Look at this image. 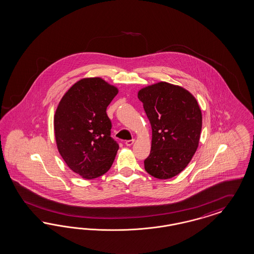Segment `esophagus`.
<instances>
[{
	"mask_svg": "<svg viewBox=\"0 0 254 254\" xmlns=\"http://www.w3.org/2000/svg\"><path fill=\"white\" fill-rule=\"evenodd\" d=\"M134 141H135V140H127V141H126V145H127V146H131L132 144L134 143Z\"/></svg>",
	"mask_w": 254,
	"mask_h": 254,
	"instance_id": "esophagus-1",
	"label": "esophagus"
}]
</instances>
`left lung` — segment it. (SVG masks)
Returning <instances> with one entry per match:
<instances>
[{
  "label": "left lung",
  "instance_id": "8db88e82",
  "mask_svg": "<svg viewBox=\"0 0 254 254\" xmlns=\"http://www.w3.org/2000/svg\"><path fill=\"white\" fill-rule=\"evenodd\" d=\"M138 98L152 127L144 169L158 179L179 175L199 146L202 116L197 99L179 85L159 81L141 88Z\"/></svg>",
  "mask_w": 254,
  "mask_h": 254
}]
</instances>
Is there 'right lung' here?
Masks as SVG:
<instances>
[{
    "label": "right lung",
    "instance_id": "obj_1",
    "mask_svg": "<svg viewBox=\"0 0 254 254\" xmlns=\"http://www.w3.org/2000/svg\"><path fill=\"white\" fill-rule=\"evenodd\" d=\"M119 90L99 77L79 79L62 97L54 114L57 149L65 164L83 179L106 174L119 145L111 138L106 110Z\"/></svg>",
    "mask_w": 254,
    "mask_h": 254
}]
</instances>
